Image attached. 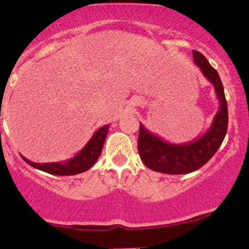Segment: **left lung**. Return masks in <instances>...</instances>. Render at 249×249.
Returning <instances> with one entry per match:
<instances>
[{
	"instance_id": "8db88e82",
	"label": "left lung",
	"mask_w": 249,
	"mask_h": 249,
	"mask_svg": "<svg viewBox=\"0 0 249 249\" xmlns=\"http://www.w3.org/2000/svg\"><path fill=\"white\" fill-rule=\"evenodd\" d=\"M193 61L203 75L214 87L219 107L213 123L204 135L197 140L181 144L166 142L154 135L141 123L138 135V153L148 168L164 174H187L203 167L214 155L226 137L228 129V106L223 85L218 72L211 67L204 54L192 51Z\"/></svg>"
}]
</instances>
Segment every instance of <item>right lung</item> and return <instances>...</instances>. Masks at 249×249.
Returning <instances> with one entry per match:
<instances>
[{
  "label": "right lung",
  "instance_id": "1",
  "mask_svg": "<svg viewBox=\"0 0 249 249\" xmlns=\"http://www.w3.org/2000/svg\"><path fill=\"white\" fill-rule=\"evenodd\" d=\"M109 125H104L94 132L89 142L87 143L81 151H78L72 159L63 162H49V163H36L21 156L30 166L53 175H75L88 171L101 155L103 146L108 133Z\"/></svg>",
  "mask_w": 249,
  "mask_h": 249
}]
</instances>
